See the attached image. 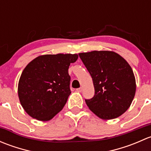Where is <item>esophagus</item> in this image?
<instances>
[{
  "label": "esophagus",
  "mask_w": 151,
  "mask_h": 151,
  "mask_svg": "<svg viewBox=\"0 0 151 151\" xmlns=\"http://www.w3.org/2000/svg\"><path fill=\"white\" fill-rule=\"evenodd\" d=\"M82 91H83V88H82V87H80V88H77V92H82Z\"/></svg>",
  "instance_id": "1"
}]
</instances>
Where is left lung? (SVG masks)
Here are the masks:
<instances>
[{"label": "left lung", "instance_id": "obj_1", "mask_svg": "<svg viewBox=\"0 0 151 151\" xmlns=\"http://www.w3.org/2000/svg\"><path fill=\"white\" fill-rule=\"evenodd\" d=\"M93 79L95 95L85 100L88 108L102 120L118 118L129 108L136 93L132 67L113 51L79 53Z\"/></svg>", "mask_w": 151, "mask_h": 151}]
</instances>
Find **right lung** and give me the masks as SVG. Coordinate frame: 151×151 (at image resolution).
<instances>
[{
  "label": "right lung",
  "mask_w": 151,
  "mask_h": 151,
  "mask_svg": "<svg viewBox=\"0 0 151 151\" xmlns=\"http://www.w3.org/2000/svg\"><path fill=\"white\" fill-rule=\"evenodd\" d=\"M77 59V54L43 55L25 66L17 93L22 108L31 118L48 121L63 109L71 94L68 69Z\"/></svg>",
  "instance_id": "1"
}]
</instances>
